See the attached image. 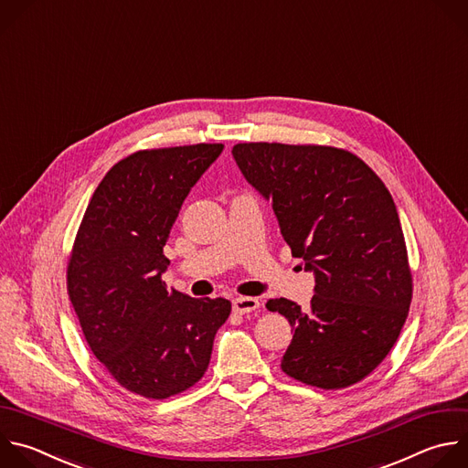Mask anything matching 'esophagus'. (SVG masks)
<instances>
[{"label": "esophagus", "mask_w": 468, "mask_h": 468, "mask_svg": "<svg viewBox=\"0 0 468 468\" xmlns=\"http://www.w3.org/2000/svg\"><path fill=\"white\" fill-rule=\"evenodd\" d=\"M259 304L261 303L257 297H237L233 301V310L237 314H250L259 308Z\"/></svg>", "instance_id": "1"}]
</instances>
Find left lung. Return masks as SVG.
Instances as JSON below:
<instances>
[{"mask_svg": "<svg viewBox=\"0 0 468 468\" xmlns=\"http://www.w3.org/2000/svg\"><path fill=\"white\" fill-rule=\"evenodd\" d=\"M233 158L271 202L292 255L316 273L306 310L284 297L266 303L293 329L282 373L322 389L364 380L393 349L413 293L388 187L358 155L329 144L237 143Z\"/></svg>", "mask_w": 468, "mask_h": 468, "instance_id": "left-lung-1", "label": "left lung"}]
</instances>
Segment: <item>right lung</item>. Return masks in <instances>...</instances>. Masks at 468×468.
<instances>
[{
  "mask_svg": "<svg viewBox=\"0 0 468 468\" xmlns=\"http://www.w3.org/2000/svg\"><path fill=\"white\" fill-rule=\"evenodd\" d=\"M222 143L137 150L95 189L69 261L68 293L82 335L112 378L164 400L207 371L213 340L231 303L167 290L164 246L191 187Z\"/></svg>",
  "mask_w": 468,
  "mask_h": 468,
  "instance_id": "1",
  "label": "right lung"
}]
</instances>
